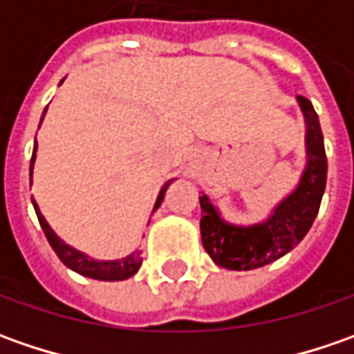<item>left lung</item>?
<instances>
[{"label":"left lung","instance_id":"left-lung-1","mask_svg":"<svg viewBox=\"0 0 354 354\" xmlns=\"http://www.w3.org/2000/svg\"><path fill=\"white\" fill-rule=\"evenodd\" d=\"M306 118L307 165L299 187L276 207L274 214L254 226L226 225L207 195L201 201V240L214 264L226 270H254L281 258L297 246L319 212L327 183V156L319 118L306 96H297Z\"/></svg>","mask_w":354,"mask_h":354}]
</instances>
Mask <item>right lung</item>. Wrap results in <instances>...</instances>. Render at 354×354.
Masks as SVG:
<instances>
[{
    "label": "right lung",
    "mask_w": 354,
    "mask_h": 354,
    "mask_svg": "<svg viewBox=\"0 0 354 354\" xmlns=\"http://www.w3.org/2000/svg\"><path fill=\"white\" fill-rule=\"evenodd\" d=\"M45 112H47V110H45ZM43 118H45V114H43ZM41 122H43V120H41ZM39 128H41V124H39ZM35 151H37V142H35L33 157H31V173H33ZM167 187H169V183H165V187L159 191L156 209L161 205V201H163V197H165ZM31 201H33V197H31ZM33 207H35V212H37V218H39V225H41V228H43V232H45V236H47L48 244L53 246V250L57 252V256L61 258L62 264L66 266V268H71V270H75V272H78L80 276L102 279V281H120V279L131 278V276L140 270V266H142L140 252H133V254H129V256H126V258H122V260H114V262H96V260H92V258H88V256L80 254V252L75 250V248H71L68 244H64L61 238L53 232V228L47 225L45 216L41 214V211H39V207H37V203H35V201H33Z\"/></svg>",
    "instance_id": "obj_1"
}]
</instances>
